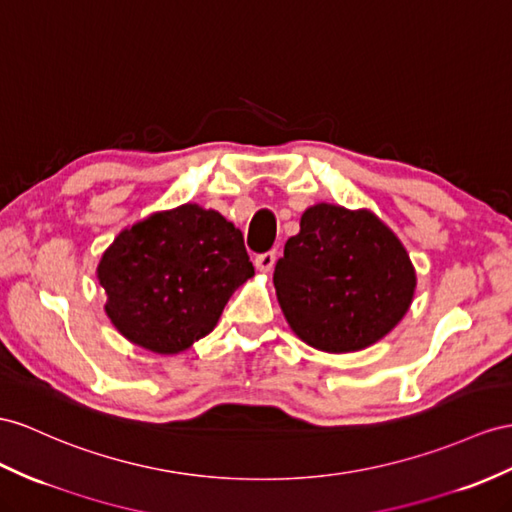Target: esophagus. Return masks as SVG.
<instances>
[{
    "mask_svg": "<svg viewBox=\"0 0 512 512\" xmlns=\"http://www.w3.org/2000/svg\"><path fill=\"white\" fill-rule=\"evenodd\" d=\"M274 261H277V255H274V251L261 253V255L255 257V268L259 272H270L274 268Z\"/></svg>",
    "mask_w": 512,
    "mask_h": 512,
    "instance_id": "1",
    "label": "esophagus"
}]
</instances>
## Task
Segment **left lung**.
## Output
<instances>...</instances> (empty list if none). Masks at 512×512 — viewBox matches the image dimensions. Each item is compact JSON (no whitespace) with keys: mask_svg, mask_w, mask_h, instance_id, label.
I'll list each match as a JSON object with an SVG mask.
<instances>
[{"mask_svg":"<svg viewBox=\"0 0 512 512\" xmlns=\"http://www.w3.org/2000/svg\"><path fill=\"white\" fill-rule=\"evenodd\" d=\"M417 287L404 244L370 209L318 203L300 216L274 268V290L294 335L342 355L383 339Z\"/></svg>","mask_w":512,"mask_h":512,"instance_id":"1","label":"left lung"}]
</instances>
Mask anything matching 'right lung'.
<instances>
[{
    "mask_svg": "<svg viewBox=\"0 0 512 512\" xmlns=\"http://www.w3.org/2000/svg\"><path fill=\"white\" fill-rule=\"evenodd\" d=\"M253 274L242 231L196 203L125 227L97 266L114 329L155 355H179L212 333Z\"/></svg>",
    "mask_w": 512,
    "mask_h": 512,
    "instance_id": "right-lung-1",
    "label": "right lung"
}]
</instances>
